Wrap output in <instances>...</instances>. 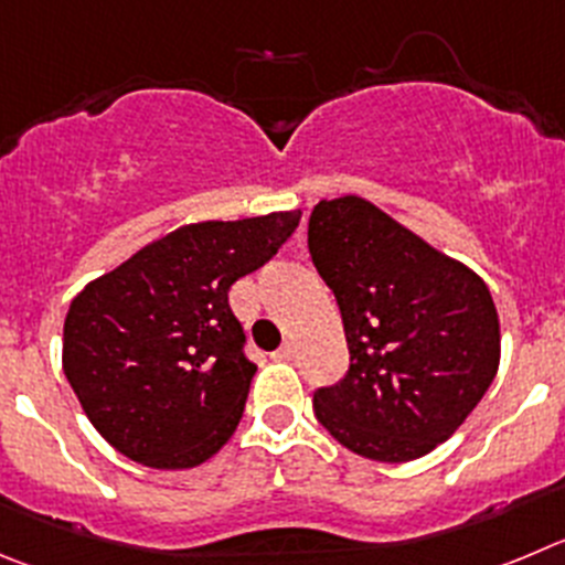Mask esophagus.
<instances>
[{"label":"esophagus","mask_w":565,"mask_h":565,"mask_svg":"<svg viewBox=\"0 0 565 565\" xmlns=\"http://www.w3.org/2000/svg\"><path fill=\"white\" fill-rule=\"evenodd\" d=\"M292 356H295V348L287 342V345H281V348H278V351H276V354H273V360L289 362V360H292Z\"/></svg>","instance_id":"obj_1"}]
</instances>
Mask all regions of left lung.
<instances>
[{"label": "left lung", "instance_id": "left-lung-1", "mask_svg": "<svg viewBox=\"0 0 565 565\" xmlns=\"http://www.w3.org/2000/svg\"><path fill=\"white\" fill-rule=\"evenodd\" d=\"M309 253L351 351L345 379L315 393V415L367 460L429 455L499 371L502 331L488 284L356 194L315 205Z\"/></svg>", "mask_w": 565, "mask_h": 565}]
</instances>
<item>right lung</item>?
<instances>
[{
	"label": "right lung",
	"mask_w": 565,
	"mask_h": 565,
	"mask_svg": "<svg viewBox=\"0 0 565 565\" xmlns=\"http://www.w3.org/2000/svg\"><path fill=\"white\" fill-rule=\"evenodd\" d=\"M298 223L300 209L181 225L75 295L63 373L119 455L183 471L231 440L256 365L242 354L245 331L228 289Z\"/></svg>",
	"instance_id": "right-lung-1"
}]
</instances>
